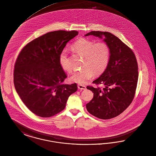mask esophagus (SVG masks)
<instances>
[{
	"label": "esophagus",
	"mask_w": 156,
	"mask_h": 156,
	"mask_svg": "<svg viewBox=\"0 0 156 156\" xmlns=\"http://www.w3.org/2000/svg\"><path fill=\"white\" fill-rule=\"evenodd\" d=\"M78 88L79 90H81L86 89V87L83 85H81V84H78Z\"/></svg>",
	"instance_id": "esophagus-1"
}]
</instances>
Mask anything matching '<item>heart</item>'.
Masks as SVG:
<instances>
[{"instance_id": "1", "label": "heart", "mask_w": 156, "mask_h": 156, "mask_svg": "<svg viewBox=\"0 0 156 156\" xmlns=\"http://www.w3.org/2000/svg\"><path fill=\"white\" fill-rule=\"evenodd\" d=\"M73 51L83 55V68L76 71L70 76L71 82L83 84L93 76L100 75L107 68L111 56V48L105 41H95L87 37H81L72 45ZM59 63L63 70L71 72L68 51L64 49L59 56Z\"/></svg>"}]
</instances>
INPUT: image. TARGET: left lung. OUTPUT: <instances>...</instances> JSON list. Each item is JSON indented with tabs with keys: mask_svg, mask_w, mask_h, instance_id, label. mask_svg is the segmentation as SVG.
Wrapping results in <instances>:
<instances>
[{
	"mask_svg": "<svg viewBox=\"0 0 156 156\" xmlns=\"http://www.w3.org/2000/svg\"><path fill=\"white\" fill-rule=\"evenodd\" d=\"M89 35L101 38L104 35L111 48V56L105 71L92 82L97 87H87L94 97L86 107L98 119H111L126 110L134 98L138 78L137 59L129 47L110 32L91 31L85 35ZM101 84L104 87L98 86Z\"/></svg>",
	"mask_w": 156,
	"mask_h": 156,
	"instance_id": "8db88e82",
	"label": "left lung"
}]
</instances>
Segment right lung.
<instances>
[{
    "label": "right lung",
    "instance_id": "obj_1",
    "mask_svg": "<svg viewBox=\"0 0 156 156\" xmlns=\"http://www.w3.org/2000/svg\"><path fill=\"white\" fill-rule=\"evenodd\" d=\"M76 30H56L37 37L24 46L15 64L16 91L29 110L41 117H51L64 109L76 83H64L67 77L59 56Z\"/></svg>",
    "mask_w": 156,
    "mask_h": 156
}]
</instances>
